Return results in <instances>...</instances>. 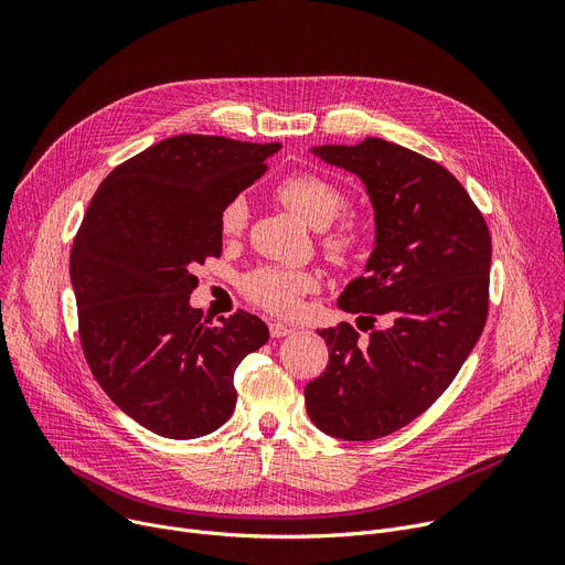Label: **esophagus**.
Instances as JSON below:
<instances>
[{
	"mask_svg": "<svg viewBox=\"0 0 565 565\" xmlns=\"http://www.w3.org/2000/svg\"><path fill=\"white\" fill-rule=\"evenodd\" d=\"M292 332H295V328H290V324H286V322H279V320L270 322V334H273L275 339L288 337V334H292Z\"/></svg>",
	"mask_w": 565,
	"mask_h": 565,
	"instance_id": "1",
	"label": "esophagus"
}]
</instances>
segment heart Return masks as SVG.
I'll return each instance as SVG.
<instances>
[{"instance_id":"heart-1","label":"heart","mask_w":565,"mask_h":565,"mask_svg":"<svg viewBox=\"0 0 565 565\" xmlns=\"http://www.w3.org/2000/svg\"><path fill=\"white\" fill-rule=\"evenodd\" d=\"M277 199L288 211L313 228H324L334 222L345 205L343 192L311 171H295L286 175L275 190ZM247 203L237 196L224 205L220 228L224 235H241L247 226ZM366 247V228L358 220H345L322 237V249L334 263L350 265L362 256ZM318 288V277L311 270H281V267H260L245 279L247 298L275 313H292L300 298Z\"/></svg>"}]
</instances>
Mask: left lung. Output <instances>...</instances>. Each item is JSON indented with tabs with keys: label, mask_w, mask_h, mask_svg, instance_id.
Returning <instances> with one entry per match:
<instances>
[{
	"label": "left lung",
	"mask_w": 565,
	"mask_h": 565,
	"mask_svg": "<svg viewBox=\"0 0 565 565\" xmlns=\"http://www.w3.org/2000/svg\"><path fill=\"white\" fill-rule=\"evenodd\" d=\"M311 153L366 185L375 243L366 275L339 298L371 334L348 322L320 330L330 362L305 401L322 433L369 441L424 414L477 345L488 318L490 231L458 178L405 146L366 137Z\"/></svg>",
	"instance_id": "obj_1"
}]
</instances>
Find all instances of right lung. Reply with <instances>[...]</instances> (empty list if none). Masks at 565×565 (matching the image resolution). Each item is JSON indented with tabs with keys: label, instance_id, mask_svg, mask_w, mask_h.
Wrapping results in <instances>:
<instances>
[{
	"label": "right lung",
	"instance_id": "right-lung-1",
	"mask_svg": "<svg viewBox=\"0 0 565 565\" xmlns=\"http://www.w3.org/2000/svg\"><path fill=\"white\" fill-rule=\"evenodd\" d=\"M281 143L178 135L118 164L88 203L71 252L84 358L105 394L169 439L217 430L233 373L270 339L247 311L203 320L192 275L222 254L224 205L265 173Z\"/></svg>",
	"mask_w": 565,
	"mask_h": 565
}]
</instances>
